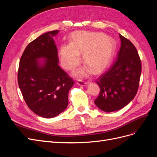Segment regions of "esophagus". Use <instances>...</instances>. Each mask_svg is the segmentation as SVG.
Instances as JSON below:
<instances>
[{"label":"esophagus","instance_id":"esophagus-1","mask_svg":"<svg viewBox=\"0 0 157 157\" xmlns=\"http://www.w3.org/2000/svg\"><path fill=\"white\" fill-rule=\"evenodd\" d=\"M77 84L79 85V86H87V85H88V82H84V81H82V80H78Z\"/></svg>","mask_w":157,"mask_h":157}]
</instances>
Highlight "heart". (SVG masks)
<instances>
[{
	"label": "heart",
	"instance_id": "heart-1",
	"mask_svg": "<svg viewBox=\"0 0 157 157\" xmlns=\"http://www.w3.org/2000/svg\"><path fill=\"white\" fill-rule=\"evenodd\" d=\"M115 49V43L111 38L101 33L78 31L71 36L70 44H62L59 49L61 65L72 70L80 61V56L87 65L73 73L77 77H86L92 70L99 73L110 63Z\"/></svg>",
	"mask_w": 157,
	"mask_h": 157
}]
</instances>
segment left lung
Wrapping results in <instances>:
<instances>
[{"instance_id": "8db88e82", "label": "left lung", "mask_w": 157, "mask_h": 157, "mask_svg": "<svg viewBox=\"0 0 157 157\" xmlns=\"http://www.w3.org/2000/svg\"><path fill=\"white\" fill-rule=\"evenodd\" d=\"M121 46L117 59L96 80L100 92L94 101L101 111H117L127 105L137 94L141 73L140 56L134 45L119 34Z\"/></svg>"}]
</instances>
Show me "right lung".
<instances>
[{
    "label": "right lung",
    "instance_id": "1",
    "mask_svg": "<svg viewBox=\"0 0 157 157\" xmlns=\"http://www.w3.org/2000/svg\"><path fill=\"white\" fill-rule=\"evenodd\" d=\"M59 30L40 35L28 44L21 57L17 80L31 110L44 118H53L68 105L73 80L58 65L54 37Z\"/></svg>",
    "mask_w": 157,
    "mask_h": 157
}]
</instances>
